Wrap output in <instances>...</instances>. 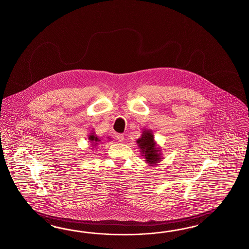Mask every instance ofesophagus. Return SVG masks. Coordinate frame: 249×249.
Instances as JSON below:
<instances>
[{"mask_svg":"<svg viewBox=\"0 0 249 249\" xmlns=\"http://www.w3.org/2000/svg\"><path fill=\"white\" fill-rule=\"evenodd\" d=\"M116 139L119 140L120 142H122L124 140V135L123 134H117L116 135Z\"/></svg>","mask_w":249,"mask_h":249,"instance_id":"esophagus-1","label":"esophagus"}]
</instances>
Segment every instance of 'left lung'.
<instances>
[{
    "instance_id": "1",
    "label": "left lung",
    "mask_w": 249,
    "mask_h": 249,
    "mask_svg": "<svg viewBox=\"0 0 249 249\" xmlns=\"http://www.w3.org/2000/svg\"><path fill=\"white\" fill-rule=\"evenodd\" d=\"M138 144L140 146V149L145 156L146 162L149 164H157L158 161L161 159L160 155L158 152V148L156 147V144L154 142V138L150 131L146 130L144 131L141 138L138 140Z\"/></svg>"
}]
</instances>
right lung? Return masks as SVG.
Masks as SVG:
<instances>
[{
	"mask_svg": "<svg viewBox=\"0 0 249 249\" xmlns=\"http://www.w3.org/2000/svg\"><path fill=\"white\" fill-rule=\"evenodd\" d=\"M89 140H91V142H98V141H100V140L98 139L97 137H95L94 135H91L90 137H89ZM97 144V143H96Z\"/></svg>",
	"mask_w": 249,
	"mask_h": 249,
	"instance_id": "obj_1",
	"label": "right lung"
}]
</instances>
